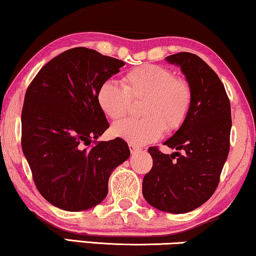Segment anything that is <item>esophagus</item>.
<instances>
[{
    "label": "esophagus",
    "instance_id": "1",
    "mask_svg": "<svg viewBox=\"0 0 256 256\" xmlns=\"http://www.w3.org/2000/svg\"><path fill=\"white\" fill-rule=\"evenodd\" d=\"M128 148H130L131 154H136V152H139V151H140V148L136 146V145H134V144H128Z\"/></svg>",
    "mask_w": 256,
    "mask_h": 256
}]
</instances>
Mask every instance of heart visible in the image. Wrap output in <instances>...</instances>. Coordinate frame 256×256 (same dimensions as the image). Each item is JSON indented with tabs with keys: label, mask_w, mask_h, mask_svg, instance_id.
I'll return each mask as SVG.
<instances>
[{
	"label": "heart",
	"mask_w": 256,
	"mask_h": 256,
	"mask_svg": "<svg viewBox=\"0 0 256 256\" xmlns=\"http://www.w3.org/2000/svg\"><path fill=\"white\" fill-rule=\"evenodd\" d=\"M140 99H144L140 108L144 118L125 119L111 128L114 137L134 145L157 140L164 130H178L192 110V90L189 82L157 64H145L128 70L122 78V86L108 80L96 90L99 108L113 120L124 117L131 100Z\"/></svg>",
	"instance_id": "heart-1"
}]
</instances>
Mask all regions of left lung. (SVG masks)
I'll return each mask as SVG.
<instances>
[{"instance_id":"8db88e82","label":"left lung","mask_w":256,"mask_h":256,"mask_svg":"<svg viewBox=\"0 0 256 256\" xmlns=\"http://www.w3.org/2000/svg\"><path fill=\"white\" fill-rule=\"evenodd\" d=\"M166 60L180 67L192 105L186 122L164 142L176 152L148 148L154 166L144 176L143 196L162 212L184 214L206 202L218 186L230 144V102L218 74L196 54L180 52Z\"/></svg>"}]
</instances>
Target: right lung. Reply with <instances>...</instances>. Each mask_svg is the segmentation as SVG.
<instances>
[{"instance_id":"right-lung-1","label":"right lung","mask_w":256,"mask_h":256,"mask_svg":"<svg viewBox=\"0 0 256 256\" xmlns=\"http://www.w3.org/2000/svg\"><path fill=\"white\" fill-rule=\"evenodd\" d=\"M124 64L94 50L72 48L44 64L28 86L22 150L38 190L58 208L82 212L99 204L110 174L130 157L120 138L96 140L110 126L96 90Z\"/></svg>"}]
</instances>
